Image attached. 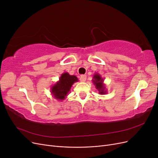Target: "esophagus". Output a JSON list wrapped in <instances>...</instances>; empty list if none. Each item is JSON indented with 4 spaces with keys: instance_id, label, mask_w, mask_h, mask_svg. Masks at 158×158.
Here are the masks:
<instances>
[{
    "instance_id": "1",
    "label": "esophagus",
    "mask_w": 158,
    "mask_h": 158,
    "mask_svg": "<svg viewBox=\"0 0 158 158\" xmlns=\"http://www.w3.org/2000/svg\"><path fill=\"white\" fill-rule=\"evenodd\" d=\"M80 80L82 82H85V80H86V76H85V75L81 76L80 78Z\"/></svg>"
}]
</instances>
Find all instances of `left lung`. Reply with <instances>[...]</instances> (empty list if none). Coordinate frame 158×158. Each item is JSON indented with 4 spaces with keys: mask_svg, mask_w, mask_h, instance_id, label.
Here are the masks:
<instances>
[{
    "mask_svg": "<svg viewBox=\"0 0 158 158\" xmlns=\"http://www.w3.org/2000/svg\"><path fill=\"white\" fill-rule=\"evenodd\" d=\"M92 82L95 85V88L98 90L99 94L103 95L107 94V91L106 88V85L103 83V78H102L101 75L98 73H95L93 76Z\"/></svg>",
    "mask_w": 158,
    "mask_h": 158,
    "instance_id": "left-lung-1",
    "label": "left lung"
}]
</instances>
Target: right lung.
<instances>
[{
  "label": "right lung",
  "mask_w": 158,
  "mask_h": 158,
  "mask_svg": "<svg viewBox=\"0 0 158 158\" xmlns=\"http://www.w3.org/2000/svg\"><path fill=\"white\" fill-rule=\"evenodd\" d=\"M78 79L74 75H70L68 73L62 74L59 80L51 87V93L55 99L63 101L67 96L72 85L78 82Z\"/></svg>",
  "instance_id": "right-lung-1"
}]
</instances>
